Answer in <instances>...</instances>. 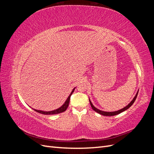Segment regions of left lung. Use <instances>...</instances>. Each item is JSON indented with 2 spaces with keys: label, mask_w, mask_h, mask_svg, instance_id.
Wrapping results in <instances>:
<instances>
[{
  "label": "left lung",
  "mask_w": 154,
  "mask_h": 154,
  "mask_svg": "<svg viewBox=\"0 0 154 154\" xmlns=\"http://www.w3.org/2000/svg\"><path fill=\"white\" fill-rule=\"evenodd\" d=\"M138 92H139V90L137 91V93H136V96H134L133 100H132L131 101H130V103H129L127 106H125L124 107V108H123V109H120V110H117V111L106 112V111L101 110H100V109H97L96 107H95L94 105H93V104H92V103L91 102L90 98H89V101H90V103H91L92 109L93 110H94L95 112H96L97 113H98V114H101V115L105 116H115V115H118V114H120V113L123 112L125 111L126 110H127L128 109H129L130 107L132 105V104L134 103L135 100H136V97H137V94H138Z\"/></svg>",
  "instance_id": "left-lung-1"
}]
</instances>
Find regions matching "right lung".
<instances>
[{
    "label": "right lung",
    "instance_id": "add662e5",
    "mask_svg": "<svg viewBox=\"0 0 154 154\" xmlns=\"http://www.w3.org/2000/svg\"><path fill=\"white\" fill-rule=\"evenodd\" d=\"M75 88H76V87H74L73 88L72 91L71 92V94H69V96H68L67 100H66V101H65V103L57 109L51 110V111H44V110H37V109H32V108H31H31L32 109V110H34L35 111L37 112L42 114H45V115H55V114H60L62 112H63L66 111L67 109V107H68L69 104V101H70V97H71V96L72 95V94L73 93V92L74 91V89H75Z\"/></svg>",
    "mask_w": 154,
    "mask_h": 154
}]
</instances>
